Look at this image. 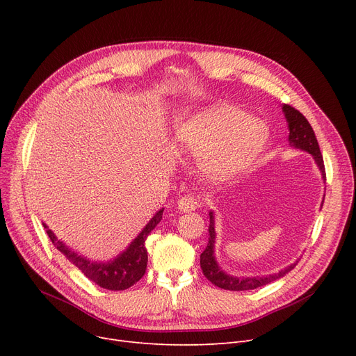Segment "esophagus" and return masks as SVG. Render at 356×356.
<instances>
[{"label":"esophagus","instance_id":"1","mask_svg":"<svg viewBox=\"0 0 356 356\" xmlns=\"http://www.w3.org/2000/svg\"><path fill=\"white\" fill-rule=\"evenodd\" d=\"M177 207L181 212H193L197 208H200V200L197 196H183L181 199H179Z\"/></svg>","mask_w":356,"mask_h":356}]
</instances>
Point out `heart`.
<instances>
[{"label": "heart", "instance_id": "obj_1", "mask_svg": "<svg viewBox=\"0 0 356 356\" xmlns=\"http://www.w3.org/2000/svg\"><path fill=\"white\" fill-rule=\"evenodd\" d=\"M176 138L184 153L203 157L212 175H225L248 164L264 147L268 129L229 105H213L183 121Z\"/></svg>", "mask_w": 356, "mask_h": 356}]
</instances>
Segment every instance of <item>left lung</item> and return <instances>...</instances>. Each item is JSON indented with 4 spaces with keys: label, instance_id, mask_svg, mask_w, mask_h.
I'll return each instance as SVG.
<instances>
[{
    "label": "left lung",
    "instance_id": "obj_1",
    "mask_svg": "<svg viewBox=\"0 0 356 356\" xmlns=\"http://www.w3.org/2000/svg\"><path fill=\"white\" fill-rule=\"evenodd\" d=\"M283 111L286 114V118L289 121V128H290V136L289 141L291 147L296 148H302L305 152L310 153L317 165H319L321 172L326 180V172H325V163H323V156L321 153L319 143H317V138L314 136V131L306 117L302 114L300 111H297L291 105H284ZM209 242L204 251L200 254V268L203 271V275L207 277L209 282L223 290H232V291H244V290H254L258 287H263L266 284H270L275 280L282 278L286 275L289 271H291L296 264H291L286 267L284 270L278 271L277 274H270L266 277H248V278H235L228 274L223 273L215 261L213 257V247H215V227H213V215L212 212L209 213Z\"/></svg>",
    "mask_w": 356,
    "mask_h": 356
}]
</instances>
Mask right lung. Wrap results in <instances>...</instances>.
<instances>
[{
  "instance_id": "add662e5",
  "label": "right lung",
  "mask_w": 356,
  "mask_h": 356,
  "mask_svg": "<svg viewBox=\"0 0 356 356\" xmlns=\"http://www.w3.org/2000/svg\"><path fill=\"white\" fill-rule=\"evenodd\" d=\"M163 211L164 209H160L152 218V220L147 223L145 228L141 231V234L131 242V245L125 252H122L118 258L106 264L90 263L89 259L74 254L73 251H70L63 245V242H60L54 236V234L44 225V223L43 227L46 228V232L51 241V244L58 248L74 267H78L90 280V282L98 284L102 289L120 291L134 286L145 274L147 261H148L147 250H145V239L149 235V232L157 227V223L161 220Z\"/></svg>"
}]
</instances>
